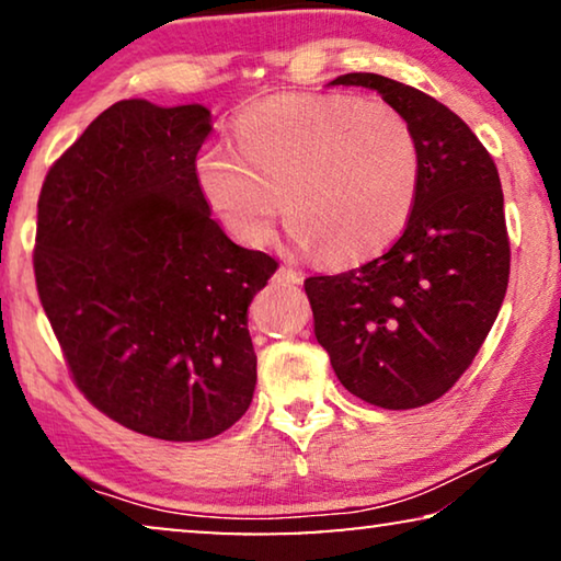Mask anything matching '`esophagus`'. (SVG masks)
I'll list each match as a JSON object with an SVG mask.
<instances>
[{"label": "esophagus", "instance_id": "esophagus-1", "mask_svg": "<svg viewBox=\"0 0 561 561\" xmlns=\"http://www.w3.org/2000/svg\"><path fill=\"white\" fill-rule=\"evenodd\" d=\"M278 275L280 278H286L288 283H301V273H296L294 267H280Z\"/></svg>", "mask_w": 561, "mask_h": 561}]
</instances>
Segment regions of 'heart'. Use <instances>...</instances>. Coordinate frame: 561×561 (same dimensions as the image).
Masks as SVG:
<instances>
[{
	"label": "heart",
	"instance_id": "1",
	"mask_svg": "<svg viewBox=\"0 0 561 561\" xmlns=\"http://www.w3.org/2000/svg\"><path fill=\"white\" fill-rule=\"evenodd\" d=\"M237 148L206 142L194 175L227 232L263 244L280 214L329 265L355 263L401 234L419 191V142L401 112L347 94H278L234 117Z\"/></svg>",
	"mask_w": 561,
	"mask_h": 561
}]
</instances>
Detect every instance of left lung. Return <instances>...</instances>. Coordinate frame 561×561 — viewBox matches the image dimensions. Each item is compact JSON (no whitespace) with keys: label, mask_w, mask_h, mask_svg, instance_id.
I'll use <instances>...</instances> for the list:
<instances>
[{"label":"left lung","mask_w":561,"mask_h":561,"mask_svg":"<svg viewBox=\"0 0 561 561\" xmlns=\"http://www.w3.org/2000/svg\"><path fill=\"white\" fill-rule=\"evenodd\" d=\"M332 83L378 91L401 112L421 171L403 234L382 255L306 278L313 334L352 396L419 409L462 378L501 311L511 273L501 175L472 129L424 91L378 73Z\"/></svg>","instance_id":"1"}]
</instances>
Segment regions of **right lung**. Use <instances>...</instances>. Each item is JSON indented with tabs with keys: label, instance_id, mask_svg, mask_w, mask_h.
Listing matches in <instances>:
<instances>
[{
	"label": "right lung",
	"instance_id": "1",
	"mask_svg": "<svg viewBox=\"0 0 561 561\" xmlns=\"http://www.w3.org/2000/svg\"><path fill=\"white\" fill-rule=\"evenodd\" d=\"M202 104L125 99L50 165L37 198L35 283L73 382L137 434L202 442L250 409L248 306L278 263L211 219L196 152Z\"/></svg>",
	"mask_w": 561,
	"mask_h": 561
}]
</instances>
